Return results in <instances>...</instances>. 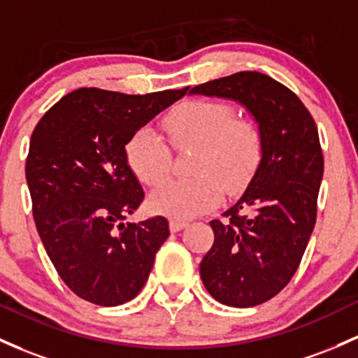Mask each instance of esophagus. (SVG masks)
<instances>
[{"label":"esophagus","mask_w":358,"mask_h":358,"mask_svg":"<svg viewBox=\"0 0 358 358\" xmlns=\"http://www.w3.org/2000/svg\"><path fill=\"white\" fill-rule=\"evenodd\" d=\"M188 222L187 221H178V219H171L170 221V229L173 233H178V231H182L183 227H187Z\"/></svg>","instance_id":"obj_1"}]
</instances>
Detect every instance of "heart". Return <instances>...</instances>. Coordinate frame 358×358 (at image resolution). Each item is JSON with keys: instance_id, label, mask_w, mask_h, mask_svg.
Wrapping results in <instances>:
<instances>
[{"instance_id": "obj_1", "label": "heart", "mask_w": 358, "mask_h": 358, "mask_svg": "<svg viewBox=\"0 0 358 358\" xmlns=\"http://www.w3.org/2000/svg\"><path fill=\"white\" fill-rule=\"evenodd\" d=\"M176 148L199 146L194 170L187 180H168L151 195L149 206L173 219H192L214 209L226 192L250 182L263 155L262 132L255 122L236 119L231 105L214 100H188L164 119ZM125 159L146 185L156 187L171 170V151L152 129L137 131L125 144Z\"/></svg>"}]
</instances>
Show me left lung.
<instances>
[{
	"label": "left lung",
	"mask_w": 358,
	"mask_h": 358,
	"mask_svg": "<svg viewBox=\"0 0 358 358\" xmlns=\"http://www.w3.org/2000/svg\"><path fill=\"white\" fill-rule=\"evenodd\" d=\"M190 95L238 101L262 132L260 164L222 214L227 221H210L214 245L200 263V277L215 301L258 306L289 284L316 224L324 168L317 127L296 93L257 71L207 81Z\"/></svg>",
	"instance_id": "obj_1"
}]
</instances>
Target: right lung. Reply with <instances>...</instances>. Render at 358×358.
<instances>
[{"instance_id": "add662e5", "label": "right lung", "mask_w": 358, "mask_h": 358, "mask_svg": "<svg viewBox=\"0 0 358 358\" xmlns=\"http://www.w3.org/2000/svg\"><path fill=\"white\" fill-rule=\"evenodd\" d=\"M187 92L80 88L34 129L25 164L34 221L59 277L81 299L120 306L146 284L170 227L161 215L124 222L144 199L125 144Z\"/></svg>"}]
</instances>
